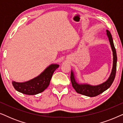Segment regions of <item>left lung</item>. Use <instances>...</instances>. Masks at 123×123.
Returning a JSON list of instances; mask_svg holds the SVG:
<instances>
[{
    "label": "left lung",
    "instance_id": "1",
    "mask_svg": "<svg viewBox=\"0 0 123 123\" xmlns=\"http://www.w3.org/2000/svg\"><path fill=\"white\" fill-rule=\"evenodd\" d=\"M106 32L107 35L109 37V41H110L111 47L112 49V54H113V65H112V69L110 76L106 81L101 84V85L93 86H91L89 85H80V84L77 83L75 80L73 73L71 72L70 80H71L72 86L74 88V90L76 91L77 93L89 97H95L107 90L111 86V85H112V82H114L116 75V72H117V52H116L115 48L114 46L111 34L110 31H108V30H106Z\"/></svg>",
    "mask_w": 123,
    "mask_h": 123
}]
</instances>
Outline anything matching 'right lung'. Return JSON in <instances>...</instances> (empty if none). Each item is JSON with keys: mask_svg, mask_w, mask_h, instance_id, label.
<instances>
[{"mask_svg": "<svg viewBox=\"0 0 123 123\" xmlns=\"http://www.w3.org/2000/svg\"><path fill=\"white\" fill-rule=\"evenodd\" d=\"M59 65L51 64L40 75L26 82H12L14 88L17 91L28 95H33L43 92L49 86L54 72Z\"/></svg>", "mask_w": 123, "mask_h": 123, "instance_id": "obj_1", "label": "right lung"}]
</instances>
